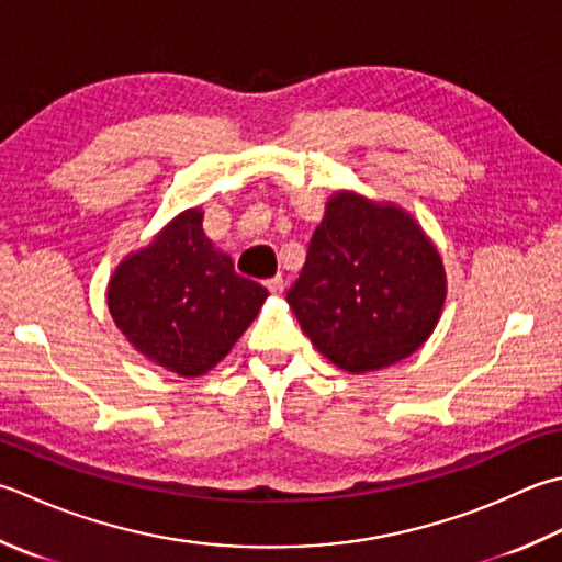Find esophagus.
<instances>
[{"instance_id":"obj_1","label":"esophagus","mask_w":562,"mask_h":562,"mask_svg":"<svg viewBox=\"0 0 562 562\" xmlns=\"http://www.w3.org/2000/svg\"><path fill=\"white\" fill-rule=\"evenodd\" d=\"M266 288H268V292H270V294L280 296V294L284 292V278H282V274H278V278H272V280H268V282H266Z\"/></svg>"}]
</instances>
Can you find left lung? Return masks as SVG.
<instances>
[{"label": "left lung", "instance_id": "obj_1", "mask_svg": "<svg viewBox=\"0 0 562 562\" xmlns=\"http://www.w3.org/2000/svg\"><path fill=\"white\" fill-rule=\"evenodd\" d=\"M446 292L441 252L406 209L336 190L288 304L318 353L362 375L416 353Z\"/></svg>", "mask_w": 562, "mask_h": 562}]
</instances>
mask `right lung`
I'll list each match as a JSON object with an SVG mask.
<instances>
[{"label": "right lung", "mask_w": 562, "mask_h": 562, "mask_svg": "<svg viewBox=\"0 0 562 562\" xmlns=\"http://www.w3.org/2000/svg\"><path fill=\"white\" fill-rule=\"evenodd\" d=\"M202 206L170 218L148 246L119 262L106 306L148 362L200 378L222 362L258 316L268 290L240 278L202 228Z\"/></svg>", "instance_id": "add662e5"}]
</instances>
